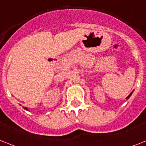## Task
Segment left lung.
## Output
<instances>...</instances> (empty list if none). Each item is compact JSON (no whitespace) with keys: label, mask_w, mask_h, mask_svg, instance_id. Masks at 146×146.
Here are the masks:
<instances>
[{"label":"left lung","mask_w":146,"mask_h":146,"mask_svg":"<svg viewBox=\"0 0 146 146\" xmlns=\"http://www.w3.org/2000/svg\"><path fill=\"white\" fill-rule=\"evenodd\" d=\"M131 94H132V92H131V94H129V96H127V97H126V99H129V97H130V96H131Z\"/></svg>","instance_id":"1"}]
</instances>
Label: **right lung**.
I'll list each match as a JSON object with an SVG mask.
<instances>
[{"label": "right lung", "instance_id": "obj_1", "mask_svg": "<svg viewBox=\"0 0 146 146\" xmlns=\"http://www.w3.org/2000/svg\"><path fill=\"white\" fill-rule=\"evenodd\" d=\"M25 110H28V109H27V108H25Z\"/></svg>", "mask_w": 146, "mask_h": 146}]
</instances>
